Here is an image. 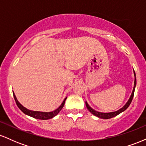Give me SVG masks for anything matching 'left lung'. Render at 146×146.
Masks as SVG:
<instances>
[{
	"mask_svg": "<svg viewBox=\"0 0 146 146\" xmlns=\"http://www.w3.org/2000/svg\"><path fill=\"white\" fill-rule=\"evenodd\" d=\"M134 73H135V85H134V88H133V90H132V95L131 96H130V99L128 100V102H127L126 104H125V105L123 107V108H121V109L118 110L117 111H115V112H112V113H100V112H98L96 111V110H93V108H90L89 106V105L87 104V102H86V108H88V110H89V111L92 114H93V115H95V116L98 117H100V118H102V119H110V118H113V117L117 116V115H118L119 114H120L121 113H122L123 111H124L125 110H126L127 108H128V106H130V103H131L132 99H133V96H134V93H135V86H136V75H135V71H134Z\"/></svg>",
	"mask_w": 146,
	"mask_h": 146,
	"instance_id": "8db88e82",
	"label": "left lung"
}]
</instances>
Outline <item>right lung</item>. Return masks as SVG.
Returning a JSON list of instances; mask_svg holds the SVG:
<instances>
[{"mask_svg":"<svg viewBox=\"0 0 146 146\" xmlns=\"http://www.w3.org/2000/svg\"><path fill=\"white\" fill-rule=\"evenodd\" d=\"M13 94H14V100H15V101H16V104H17L18 107L20 108V109H21L22 112H23L25 114L29 115V116L33 117V118L38 119H42V120L49 119H51V118H53V117L56 116V115L60 113V111L62 110V108H63L64 105L65 101H66V98L64 99V100L63 101L62 104L60 106L59 108H57L56 110H53V111H52V112H49V113H44V112L33 111V110H30L27 109L26 108H25L24 106H22L21 104L18 102L14 93H13Z\"/></svg>","mask_w":146,"mask_h":146,"instance_id":"1","label":"right lung"}]
</instances>
